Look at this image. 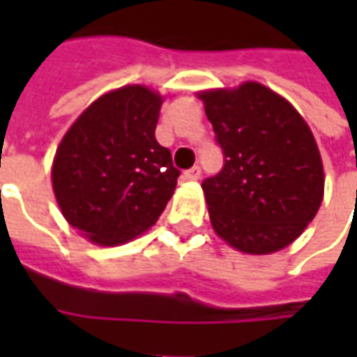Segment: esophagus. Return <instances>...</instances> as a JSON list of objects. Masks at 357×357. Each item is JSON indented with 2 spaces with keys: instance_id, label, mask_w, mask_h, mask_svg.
I'll use <instances>...</instances> for the list:
<instances>
[{
  "instance_id": "obj_1",
  "label": "esophagus",
  "mask_w": 357,
  "mask_h": 357,
  "mask_svg": "<svg viewBox=\"0 0 357 357\" xmlns=\"http://www.w3.org/2000/svg\"><path fill=\"white\" fill-rule=\"evenodd\" d=\"M183 176H185V179H191V181L199 179L201 178V166H193V168H189Z\"/></svg>"
}]
</instances>
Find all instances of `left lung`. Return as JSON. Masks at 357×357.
I'll use <instances>...</instances> for the list:
<instances>
[{
    "instance_id": "8db88e82",
    "label": "left lung",
    "mask_w": 357,
    "mask_h": 357,
    "mask_svg": "<svg viewBox=\"0 0 357 357\" xmlns=\"http://www.w3.org/2000/svg\"><path fill=\"white\" fill-rule=\"evenodd\" d=\"M199 97L224 155L222 170L202 181L212 227L248 255L291 245L317 214L325 183L304 118L256 82Z\"/></svg>"
}]
</instances>
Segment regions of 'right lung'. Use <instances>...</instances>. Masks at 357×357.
Here are the masks:
<instances>
[{
	"instance_id": "right-lung-1",
	"label": "right lung",
	"mask_w": 357,
	"mask_h": 357,
	"mask_svg": "<svg viewBox=\"0 0 357 357\" xmlns=\"http://www.w3.org/2000/svg\"><path fill=\"white\" fill-rule=\"evenodd\" d=\"M162 97L126 86L91 102L61 141L53 191L66 222L99 245H122L155 225L179 170L155 137Z\"/></svg>"
}]
</instances>
